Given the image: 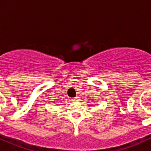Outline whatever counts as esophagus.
Here are the masks:
<instances>
[{"instance_id":"esophagus-1","label":"esophagus","mask_w":151,"mask_h":151,"mask_svg":"<svg viewBox=\"0 0 151 151\" xmlns=\"http://www.w3.org/2000/svg\"><path fill=\"white\" fill-rule=\"evenodd\" d=\"M72 101H74V102H79L80 98L79 97H74V98H73V99H72Z\"/></svg>"}]
</instances>
